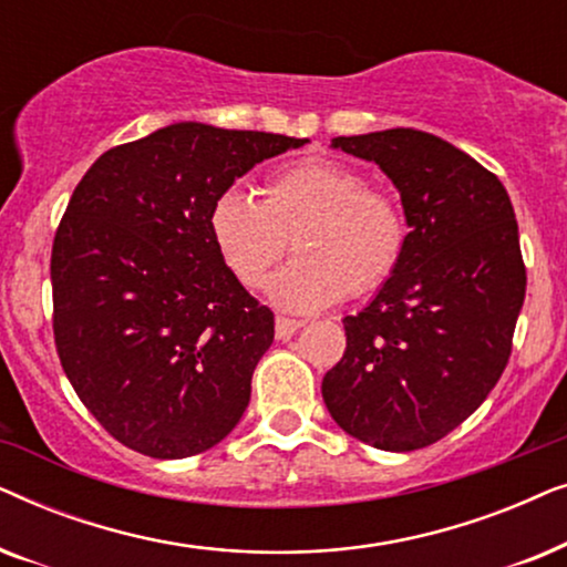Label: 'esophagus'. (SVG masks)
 Returning <instances> with one entry per match:
<instances>
[{"label": "esophagus", "instance_id": "obj_1", "mask_svg": "<svg viewBox=\"0 0 567 567\" xmlns=\"http://www.w3.org/2000/svg\"><path fill=\"white\" fill-rule=\"evenodd\" d=\"M301 320H291V317H284V315H278L276 317V338L278 340H289L293 332H297L299 328H301Z\"/></svg>", "mask_w": 567, "mask_h": 567}]
</instances>
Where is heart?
I'll return each instance as SVG.
<instances>
[{"mask_svg":"<svg viewBox=\"0 0 567 567\" xmlns=\"http://www.w3.org/2000/svg\"><path fill=\"white\" fill-rule=\"evenodd\" d=\"M214 247L245 289H260L286 247L293 260L270 281L276 305L315 312L367 297L398 274L408 252V219L390 193L346 162L309 157L276 169L262 198L231 188L208 214Z\"/></svg>","mask_w":567,"mask_h":567,"instance_id":"1","label":"heart"}]
</instances>
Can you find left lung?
Wrapping results in <instances>:
<instances>
[{
  "label": "left lung",
  "instance_id": "8db88e82",
  "mask_svg": "<svg viewBox=\"0 0 567 567\" xmlns=\"http://www.w3.org/2000/svg\"><path fill=\"white\" fill-rule=\"evenodd\" d=\"M400 190L410 239L369 307L346 317V353L322 400L348 436L384 452L436 444L498 382L526 293L503 183L444 138L386 128L332 138Z\"/></svg>",
  "mask_w": 567,
  "mask_h": 567
}]
</instances>
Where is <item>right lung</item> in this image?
I'll return each mask as SVG.
<instances>
[{"label":"right lung","mask_w":567,"mask_h":567,"mask_svg":"<svg viewBox=\"0 0 567 567\" xmlns=\"http://www.w3.org/2000/svg\"><path fill=\"white\" fill-rule=\"evenodd\" d=\"M305 144L183 121L107 150L74 188L51 250L53 338L123 446L183 460L239 423L274 312L221 262L208 214L247 169Z\"/></svg>","instance_id":"1"}]
</instances>
